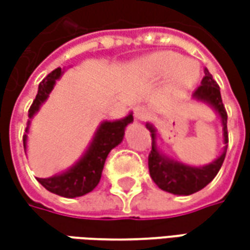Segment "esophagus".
Masks as SVG:
<instances>
[{
	"label": "esophagus",
	"instance_id": "1",
	"mask_svg": "<svg viewBox=\"0 0 250 250\" xmlns=\"http://www.w3.org/2000/svg\"><path fill=\"white\" fill-rule=\"evenodd\" d=\"M150 117V112L145 107H138L135 110V118L138 121H146Z\"/></svg>",
	"mask_w": 250,
	"mask_h": 250
}]
</instances>
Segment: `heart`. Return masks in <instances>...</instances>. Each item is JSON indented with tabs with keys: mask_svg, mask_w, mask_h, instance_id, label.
<instances>
[{
	"mask_svg": "<svg viewBox=\"0 0 250 250\" xmlns=\"http://www.w3.org/2000/svg\"><path fill=\"white\" fill-rule=\"evenodd\" d=\"M150 68L159 76L171 75L172 87L178 90L189 89L199 78V68L192 61H184L175 53H160L153 55L149 61Z\"/></svg>",
	"mask_w": 250,
	"mask_h": 250,
	"instance_id": "b5f03b06",
	"label": "heart"
}]
</instances>
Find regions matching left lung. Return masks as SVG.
Wrapping results in <instances>:
<instances>
[{
	"instance_id": "8db88e82",
	"label": "left lung",
	"mask_w": 250,
	"mask_h": 250,
	"mask_svg": "<svg viewBox=\"0 0 250 250\" xmlns=\"http://www.w3.org/2000/svg\"><path fill=\"white\" fill-rule=\"evenodd\" d=\"M193 97L210 104L217 111L223 124L224 143H228L227 111L223 104L220 87L207 69H205V76L202 79L200 86L193 93ZM146 126L151 132V150L149 153L150 177L160 189L174 195H192L203 189L214 179L226 159L227 146L213 163L203 167H190L161 154L156 145V129L150 124H147Z\"/></svg>"
}]
</instances>
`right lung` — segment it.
<instances>
[{
	"label": "right lung",
	"mask_w": 250,
	"mask_h": 250,
	"mask_svg": "<svg viewBox=\"0 0 250 250\" xmlns=\"http://www.w3.org/2000/svg\"><path fill=\"white\" fill-rule=\"evenodd\" d=\"M61 75H62L61 68H57L40 82L36 99L29 108V121H27L26 132L29 130L30 120L39 111L40 105L47 100L48 94L54 89V84L61 78ZM132 121H133L132 114L118 121H104L96 132L89 149L86 150L82 159L75 166L66 169L62 174H57L50 178H37V181L47 190L63 197L83 196L91 192L100 182L101 172L108 153L122 142L125 128ZM26 142H27V135H23L24 151H26Z\"/></svg>",
	"instance_id": "1"
}]
</instances>
